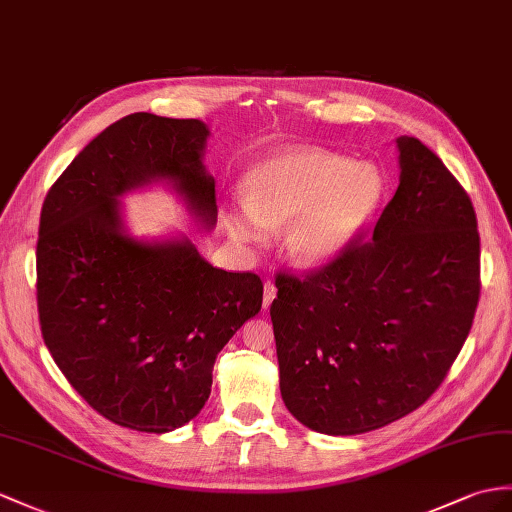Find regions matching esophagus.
Masks as SVG:
<instances>
[{
	"instance_id": "1",
	"label": "esophagus",
	"mask_w": 512,
	"mask_h": 512,
	"mask_svg": "<svg viewBox=\"0 0 512 512\" xmlns=\"http://www.w3.org/2000/svg\"><path fill=\"white\" fill-rule=\"evenodd\" d=\"M276 293H278L276 284H273L271 280H267V282H265V293H263V306H265V310L271 306L273 299H276Z\"/></svg>"
}]
</instances>
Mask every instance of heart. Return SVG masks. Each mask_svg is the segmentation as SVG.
<instances>
[{
    "instance_id": "obj_1",
    "label": "heart",
    "mask_w": 512,
    "mask_h": 512,
    "mask_svg": "<svg viewBox=\"0 0 512 512\" xmlns=\"http://www.w3.org/2000/svg\"><path fill=\"white\" fill-rule=\"evenodd\" d=\"M382 197V176L369 162H350L317 149H291L263 162L247 184V206L234 215L236 234L263 241L267 228L299 217L289 252L317 265L339 256Z\"/></svg>"
}]
</instances>
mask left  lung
Listing matches in <instances>:
<instances>
[{
  "mask_svg": "<svg viewBox=\"0 0 512 512\" xmlns=\"http://www.w3.org/2000/svg\"><path fill=\"white\" fill-rule=\"evenodd\" d=\"M400 186L376 228L304 273L280 271L271 304L280 391L321 434H360L439 389L480 299L476 210L415 136L397 139Z\"/></svg>",
  "mask_w": 512,
  "mask_h": 512,
  "instance_id": "obj_1",
  "label": "left lung"
}]
</instances>
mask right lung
<instances>
[{
  "instance_id": "1",
  "label": "right lung",
  "mask_w": 512,
  "mask_h": 512,
  "mask_svg": "<svg viewBox=\"0 0 512 512\" xmlns=\"http://www.w3.org/2000/svg\"><path fill=\"white\" fill-rule=\"evenodd\" d=\"M197 119L134 112L73 158L47 191L36 241V304L49 354L117 426L169 432L204 408L217 354L263 306V280L223 271L189 241L141 243L117 195L169 178L213 223L215 180Z\"/></svg>"
}]
</instances>
